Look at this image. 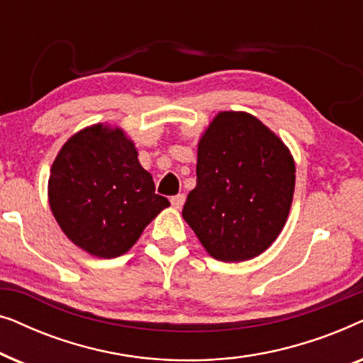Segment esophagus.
<instances>
[{"label":"esophagus","instance_id":"34e87169","mask_svg":"<svg viewBox=\"0 0 363 363\" xmlns=\"http://www.w3.org/2000/svg\"><path fill=\"white\" fill-rule=\"evenodd\" d=\"M185 195H183V193H180V195H175V196H172V206L175 208V210H180V208L185 205Z\"/></svg>","mask_w":363,"mask_h":363}]
</instances>
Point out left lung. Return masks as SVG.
Segmentation results:
<instances>
[{
    "label": "left lung",
    "instance_id": "left-lung-1",
    "mask_svg": "<svg viewBox=\"0 0 363 363\" xmlns=\"http://www.w3.org/2000/svg\"><path fill=\"white\" fill-rule=\"evenodd\" d=\"M294 185V158L269 127L247 112H218L198 142L196 186L182 215L211 257L247 261L281 235Z\"/></svg>",
    "mask_w": 363,
    "mask_h": 363
}]
</instances>
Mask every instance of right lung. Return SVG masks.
<instances>
[{"label":"right lung","instance_id":"add662e5","mask_svg":"<svg viewBox=\"0 0 363 363\" xmlns=\"http://www.w3.org/2000/svg\"><path fill=\"white\" fill-rule=\"evenodd\" d=\"M49 206L59 228L91 256L125 255L170 206L121 127L94 123L64 143L51 167Z\"/></svg>","mask_w":363,"mask_h":363}]
</instances>
